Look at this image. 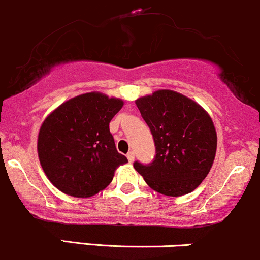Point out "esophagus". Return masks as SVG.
I'll return each instance as SVG.
<instances>
[{"label":"esophagus","mask_w":260,"mask_h":260,"mask_svg":"<svg viewBox=\"0 0 260 260\" xmlns=\"http://www.w3.org/2000/svg\"><path fill=\"white\" fill-rule=\"evenodd\" d=\"M126 157H127V160H129V162H133L134 158H135V153H134L133 151H129L127 152Z\"/></svg>","instance_id":"obj_1"}]
</instances>
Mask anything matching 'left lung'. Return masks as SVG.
I'll list each match as a JSON object with an SVG mask.
<instances>
[{
	"label": "left lung",
	"mask_w": 260,
	"mask_h": 260,
	"mask_svg": "<svg viewBox=\"0 0 260 260\" xmlns=\"http://www.w3.org/2000/svg\"><path fill=\"white\" fill-rule=\"evenodd\" d=\"M150 127L156 155L152 162H134L152 189L178 197L189 193L208 175L217 150L212 119L197 103L172 90L136 100Z\"/></svg>",
	"instance_id": "1"
}]
</instances>
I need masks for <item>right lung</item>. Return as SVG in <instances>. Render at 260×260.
Listing matches in <instances>:
<instances>
[{"instance_id":"add662e5","label":"right lung","mask_w":260,"mask_h":260,"mask_svg":"<svg viewBox=\"0 0 260 260\" xmlns=\"http://www.w3.org/2000/svg\"><path fill=\"white\" fill-rule=\"evenodd\" d=\"M122 100L86 93L63 103L48 115L38 135V157L49 181L63 193L90 197L113 181L127 162L118 152L109 124Z\"/></svg>"}]
</instances>
